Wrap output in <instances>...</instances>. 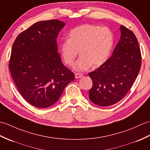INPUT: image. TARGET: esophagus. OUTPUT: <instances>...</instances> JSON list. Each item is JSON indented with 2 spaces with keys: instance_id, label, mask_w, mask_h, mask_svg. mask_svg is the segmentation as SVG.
Returning <instances> with one entry per match:
<instances>
[{
  "instance_id": "obj_1",
  "label": "esophagus",
  "mask_w": 150,
  "mask_h": 150,
  "mask_svg": "<svg viewBox=\"0 0 150 150\" xmlns=\"http://www.w3.org/2000/svg\"><path fill=\"white\" fill-rule=\"evenodd\" d=\"M83 75L82 74H80V73H76L75 74V78H82Z\"/></svg>"
}]
</instances>
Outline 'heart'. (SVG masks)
Instances as JSON below:
<instances>
[{"label": "heart", "instance_id": "b5f03b06", "mask_svg": "<svg viewBox=\"0 0 150 150\" xmlns=\"http://www.w3.org/2000/svg\"><path fill=\"white\" fill-rule=\"evenodd\" d=\"M114 44V36L106 27L85 24L72 29L68 40L62 43L60 51L65 64L71 66L78 55L81 56L74 65L76 71H82L92 65L99 67L107 60Z\"/></svg>", "mask_w": 150, "mask_h": 150}]
</instances>
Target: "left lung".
I'll list each match as a JSON object with an SVG mask.
<instances>
[{
    "label": "left lung",
    "instance_id": "left-lung-1",
    "mask_svg": "<svg viewBox=\"0 0 150 150\" xmlns=\"http://www.w3.org/2000/svg\"><path fill=\"white\" fill-rule=\"evenodd\" d=\"M121 38L112 55L88 76L93 81L89 99L94 104L108 106L121 101L137 78L141 66L139 43L131 30L121 25Z\"/></svg>",
    "mask_w": 150,
    "mask_h": 150
}]
</instances>
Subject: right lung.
Segmentation results:
<instances>
[{
  "mask_svg": "<svg viewBox=\"0 0 150 150\" xmlns=\"http://www.w3.org/2000/svg\"><path fill=\"white\" fill-rule=\"evenodd\" d=\"M65 23L49 20L35 23L13 43L9 69L22 97L38 108L58 100L74 74L62 64L56 39Z\"/></svg>",
  "mask_w": 150,
  "mask_h": 150,
  "instance_id": "obj_1",
  "label": "right lung"
}]
</instances>
